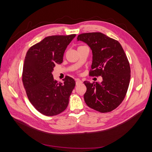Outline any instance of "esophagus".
<instances>
[{"instance_id": "34e87169", "label": "esophagus", "mask_w": 152, "mask_h": 152, "mask_svg": "<svg viewBox=\"0 0 152 152\" xmlns=\"http://www.w3.org/2000/svg\"><path fill=\"white\" fill-rule=\"evenodd\" d=\"M82 83V80H80V79H76V85L77 86H78V85H79V84H80Z\"/></svg>"}]
</instances>
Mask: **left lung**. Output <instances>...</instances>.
Returning <instances> with one entry per match:
<instances>
[{
    "label": "left lung",
    "mask_w": 152,
    "mask_h": 152,
    "mask_svg": "<svg viewBox=\"0 0 152 152\" xmlns=\"http://www.w3.org/2000/svg\"><path fill=\"white\" fill-rule=\"evenodd\" d=\"M78 40L86 43L93 53L89 75L102 76L99 82L85 81L84 98L91 108L107 113L117 108L125 98L131 79V68L121 44L100 32L78 35Z\"/></svg>",
    "instance_id": "8db88e82"
}]
</instances>
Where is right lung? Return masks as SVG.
<instances>
[{
	"instance_id": "add662e5",
	"label": "right lung",
	"mask_w": 152,
	"mask_h": 152,
	"mask_svg": "<svg viewBox=\"0 0 152 152\" xmlns=\"http://www.w3.org/2000/svg\"><path fill=\"white\" fill-rule=\"evenodd\" d=\"M75 34L52 35L32 45L26 53L22 81L30 102L45 116H54L65 110L75 86V81L66 76L63 82L54 79L56 64L63 62L68 45Z\"/></svg>"
}]
</instances>
